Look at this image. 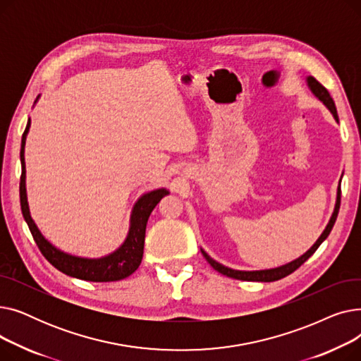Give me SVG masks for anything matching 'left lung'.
Instances as JSON below:
<instances>
[{
  "label": "left lung",
  "mask_w": 361,
  "mask_h": 361,
  "mask_svg": "<svg viewBox=\"0 0 361 361\" xmlns=\"http://www.w3.org/2000/svg\"><path fill=\"white\" fill-rule=\"evenodd\" d=\"M307 85H309L310 90L313 92L314 97L319 98L322 102H324V104L326 105V108L332 112L334 118L338 121L336 106H335V102H334L332 97L329 94L328 89H326L325 86H322L314 78H312V75H309V78H307ZM339 203H341V188L338 187L335 209H334V214H332V216H331V219H329V224L326 225L325 231L322 233V235L317 238V241L312 245V247H310L305 255L300 256L298 259H295V260H293V262H290V263H287V264H283V267H279V268H275V269H264V271H235V269L224 267V264L218 263L216 260H214L209 255H207L204 250L200 249V250H202V255L204 256V259H206L207 262H209V264H211V267H212L215 271H218V272L222 274V275L230 276V278L240 279V281H259V282H272V281H278V279H281V278H283V276H287V275L293 274L295 269H298V268L301 267V264L305 263V262L317 250L319 245L328 238L331 230L334 228V224H335V221H336L338 212H339Z\"/></svg>",
  "instance_id": "left-lung-1"
}]
</instances>
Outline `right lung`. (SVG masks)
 <instances>
[{
  "label": "right lung",
  "mask_w": 361,
  "mask_h": 361,
  "mask_svg": "<svg viewBox=\"0 0 361 361\" xmlns=\"http://www.w3.org/2000/svg\"><path fill=\"white\" fill-rule=\"evenodd\" d=\"M29 127H30V120L27 121L26 130L23 133L22 149H20V161H22L20 206H22L23 218L27 222L33 240L37 244V247H39L41 253L45 256V259L52 264V267L59 269L60 272L73 278L83 279V281L111 282V281H120L130 276L139 268L143 257L145 233H146L147 219L152 211L155 209V206L161 202V199L168 195L166 188H158V190L145 193L136 202L131 212L130 230H128L127 238L121 244L120 249L101 259H86V257L67 255L54 247L48 240H45L41 231L37 230V226L35 225L29 212L27 196H26V168H25V143H26Z\"/></svg>",
  "instance_id": "right-lung-1"
}]
</instances>
